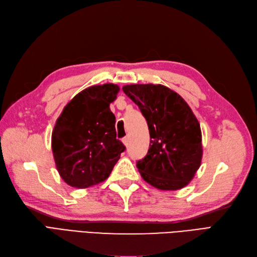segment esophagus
<instances>
[{"label":"esophagus","instance_id":"obj_1","mask_svg":"<svg viewBox=\"0 0 257 257\" xmlns=\"http://www.w3.org/2000/svg\"><path fill=\"white\" fill-rule=\"evenodd\" d=\"M122 143L125 144L126 146L128 145V143H129V139H128V137H125V138H122Z\"/></svg>","mask_w":257,"mask_h":257}]
</instances>
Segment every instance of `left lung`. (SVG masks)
<instances>
[{
	"instance_id": "left-lung-1",
	"label": "left lung",
	"mask_w": 257,
	"mask_h": 257,
	"mask_svg": "<svg viewBox=\"0 0 257 257\" xmlns=\"http://www.w3.org/2000/svg\"><path fill=\"white\" fill-rule=\"evenodd\" d=\"M143 114L150 130V150L137 168L143 179L160 190H178L189 184L201 165L200 122L187 102L163 85L122 87Z\"/></svg>"
}]
</instances>
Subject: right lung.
Returning <instances> with one entry per match:
<instances>
[{"label":"right lung","instance_id":"right-lung-1","mask_svg":"<svg viewBox=\"0 0 257 257\" xmlns=\"http://www.w3.org/2000/svg\"><path fill=\"white\" fill-rule=\"evenodd\" d=\"M119 87L90 86L65 106L52 132V151L57 171L69 186L87 188L105 180L120 154L126 151L116 139L110 103Z\"/></svg>","mask_w":257,"mask_h":257}]
</instances>
